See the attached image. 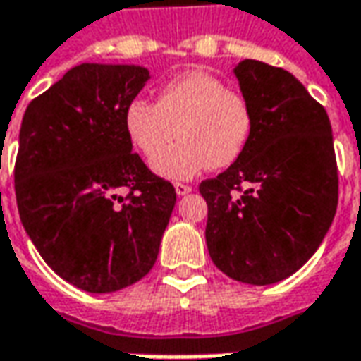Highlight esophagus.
Listing matches in <instances>:
<instances>
[{
	"instance_id": "34e87169",
	"label": "esophagus",
	"mask_w": 361,
	"mask_h": 361,
	"mask_svg": "<svg viewBox=\"0 0 361 361\" xmlns=\"http://www.w3.org/2000/svg\"><path fill=\"white\" fill-rule=\"evenodd\" d=\"M174 190H176L178 197H185V195H188V192L192 190V187H188L185 183H176V185H174Z\"/></svg>"
}]
</instances>
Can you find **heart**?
Listing matches in <instances>:
<instances>
[{
  "mask_svg": "<svg viewBox=\"0 0 361 361\" xmlns=\"http://www.w3.org/2000/svg\"><path fill=\"white\" fill-rule=\"evenodd\" d=\"M251 128L247 98L199 70L169 80L159 90L157 104L134 100L124 112L130 145L146 159L159 154L152 171L171 180H187L209 166H231L243 154ZM174 133L181 140L167 149Z\"/></svg>",
  "mask_w": 361,
  "mask_h": 361,
  "instance_id": "1",
  "label": "heart"
}]
</instances>
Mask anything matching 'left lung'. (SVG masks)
<instances>
[{"mask_svg": "<svg viewBox=\"0 0 361 361\" xmlns=\"http://www.w3.org/2000/svg\"><path fill=\"white\" fill-rule=\"evenodd\" d=\"M253 128L243 154L202 180L209 255L231 279L271 285L317 251L338 209V164L327 112L283 68L235 66Z\"/></svg>", "mask_w": 361, "mask_h": 361, "instance_id": "8db88e82", "label": "left lung"}]
</instances>
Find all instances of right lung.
<instances>
[{
  "instance_id": "1",
  "label": "right lung",
  "mask_w": 361,
  "mask_h": 361,
  "mask_svg": "<svg viewBox=\"0 0 361 361\" xmlns=\"http://www.w3.org/2000/svg\"><path fill=\"white\" fill-rule=\"evenodd\" d=\"M148 78L142 66L80 63L21 120L13 176L23 229L51 269L88 293L118 291L152 269L176 202L124 130Z\"/></svg>"
}]
</instances>
